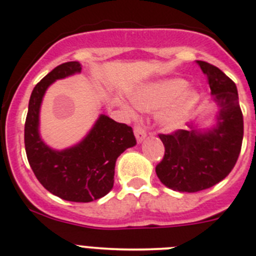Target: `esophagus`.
Wrapping results in <instances>:
<instances>
[{"label":"esophagus","instance_id":"obj_1","mask_svg":"<svg viewBox=\"0 0 256 256\" xmlns=\"http://www.w3.org/2000/svg\"><path fill=\"white\" fill-rule=\"evenodd\" d=\"M134 134H135L136 140L139 142H142L145 136H146V131H145V128L140 124H135V126H134Z\"/></svg>","mask_w":256,"mask_h":256}]
</instances>
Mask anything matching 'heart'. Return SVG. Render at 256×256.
<instances>
[{
    "mask_svg": "<svg viewBox=\"0 0 256 256\" xmlns=\"http://www.w3.org/2000/svg\"><path fill=\"white\" fill-rule=\"evenodd\" d=\"M182 80H166L150 86L136 96L135 104L142 110H154L163 106L173 98L176 93L182 88ZM196 97L190 90H184L174 98L159 116L162 126L166 130H176L180 128L190 114Z\"/></svg>",
    "mask_w": 256,
    "mask_h": 256,
    "instance_id": "obj_1",
    "label": "heart"
}]
</instances>
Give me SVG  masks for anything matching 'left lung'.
I'll return each mask as SVG.
<instances>
[{"label":"left lung","instance_id":"obj_1","mask_svg":"<svg viewBox=\"0 0 256 256\" xmlns=\"http://www.w3.org/2000/svg\"><path fill=\"white\" fill-rule=\"evenodd\" d=\"M197 63L220 104L218 125L204 134L180 128L159 134L166 152L155 168L164 186L188 193L211 188L228 176L238 159L244 136V117L234 80L207 62Z\"/></svg>","mask_w":256,"mask_h":256}]
</instances>
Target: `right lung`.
<instances>
[{"label":"right lung","mask_w":256,"mask_h":256,"mask_svg":"<svg viewBox=\"0 0 256 256\" xmlns=\"http://www.w3.org/2000/svg\"><path fill=\"white\" fill-rule=\"evenodd\" d=\"M78 62H66L48 73L34 87L25 121V150L28 164L42 187L70 202H92L114 187L116 159L136 144L131 126L102 114L77 146L54 152L40 139L39 110L46 88L56 80L80 72Z\"/></svg>","instance_id":"add662e5"}]
</instances>
